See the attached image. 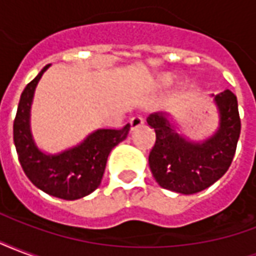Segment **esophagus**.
Listing matches in <instances>:
<instances>
[{"mask_svg":"<svg viewBox=\"0 0 256 256\" xmlns=\"http://www.w3.org/2000/svg\"><path fill=\"white\" fill-rule=\"evenodd\" d=\"M145 122V119L141 115H136V116H133L132 119H130V124H132V128H140V126H142Z\"/></svg>","mask_w":256,"mask_h":256,"instance_id":"esophagus-1","label":"esophagus"}]
</instances>
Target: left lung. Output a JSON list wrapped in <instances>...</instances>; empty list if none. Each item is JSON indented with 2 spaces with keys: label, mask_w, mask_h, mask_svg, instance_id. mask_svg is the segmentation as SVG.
Listing matches in <instances>:
<instances>
[{
  "label": "left lung",
  "mask_w": 256,
  "mask_h": 256,
  "mask_svg": "<svg viewBox=\"0 0 256 256\" xmlns=\"http://www.w3.org/2000/svg\"><path fill=\"white\" fill-rule=\"evenodd\" d=\"M214 101L220 111V128L203 142L184 138L166 114H150L146 118L156 134L148 160L162 188L182 194L202 192L230 167L242 130L237 97L226 89L214 96Z\"/></svg>",
  "instance_id": "1"
}]
</instances>
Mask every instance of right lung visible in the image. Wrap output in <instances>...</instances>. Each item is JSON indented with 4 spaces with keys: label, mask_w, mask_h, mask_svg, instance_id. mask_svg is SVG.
<instances>
[{
    "label": "right lung",
    "mask_w": 256,
    "mask_h": 256,
    "mask_svg": "<svg viewBox=\"0 0 256 256\" xmlns=\"http://www.w3.org/2000/svg\"><path fill=\"white\" fill-rule=\"evenodd\" d=\"M48 67L49 64L42 68L20 96L14 120V146L23 172L36 188L54 198L76 200L98 188L108 155L114 146L128 137L130 124L128 123L119 130H96L79 145L58 155L44 154L32 140L30 110L36 84Z\"/></svg>",
    "instance_id": "1"
}]
</instances>
